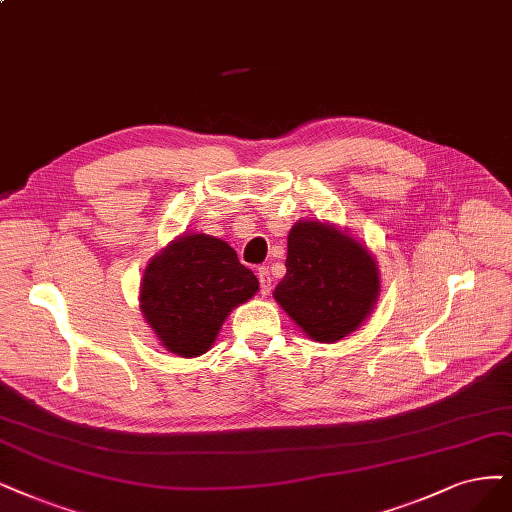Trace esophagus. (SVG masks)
<instances>
[{"label": "esophagus", "mask_w": 512, "mask_h": 512, "mask_svg": "<svg viewBox=\"0 0 512 512\" xmlns=\"http://www.w3.org/2000/svg\"><path fill=\"white\" fill-rule=\"evenodd\" d=\"M257 278H259V291H261V295H268L272 291V276H270L266 266L257 270Z\"/></svg>", "instance_id": "esophagus-1"}]
</instances>
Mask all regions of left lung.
<instances>
[{
  "label": "left lung",
  "mask_w": 512,
  "mask_h": 512,
  "mask_svg": "<svg viewBox=\"0 0 512 512\" xmlns=\"http://www.w3.org/2000/svg\"><path fill=\"white\" fill-rule=\"evenodd\" d=\"M285 266L274 299L323 344L339 342L361 327L380 293V272L369 251L333 225H293Z\"/></svg>",
  "instance_id": "1"
}]
</instances>
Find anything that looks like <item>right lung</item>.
Segmentation results:
<instances>
[{"label":"right lung","mask_w":512,"mask_h":512,"mask_svg":"<svg viewBox=\"0 0 512 512\" xmlns=\"http://www.w3.org/2000/svg\"><path fill=\"white\" fill-rule=\"evenodd\" d=\"M259 289L230 244L189 234L147 263L141 312L160 344L179 356H200L213 346L227 314Z\"/></svg>","instance_id":"obj_1"}]
</instances>
